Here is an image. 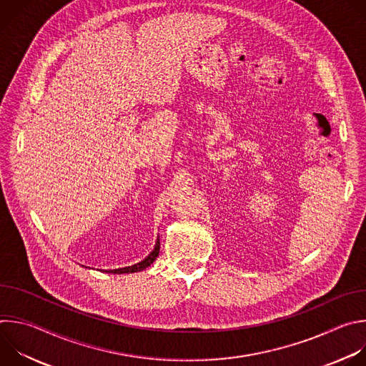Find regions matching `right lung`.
Returning a JSON list of instances; mask_svg holds the SVG:
<instances>
[{
    "label": "right lung",
    "mask_w": 366,
    "mask_h": 366,
    "mask_svg": "<svg viewBox=\"0 0 366 366\" xmlns=\"http://www.w3.org/2000/svg\"><path fill=\"white\" fill-rule=\"evenodd\" d=\"M159 249H161V243H159V239H156V243H154V247L152 249V252L143 259L140 260V262L132 265V267H126V268H119V269H109L106 272L109 274H133V272H140L143 269H146L147 267H150L156 257H158L159 254Z\"/></svg>",
    "instance_id": "obj_1"
}]
</instances>
